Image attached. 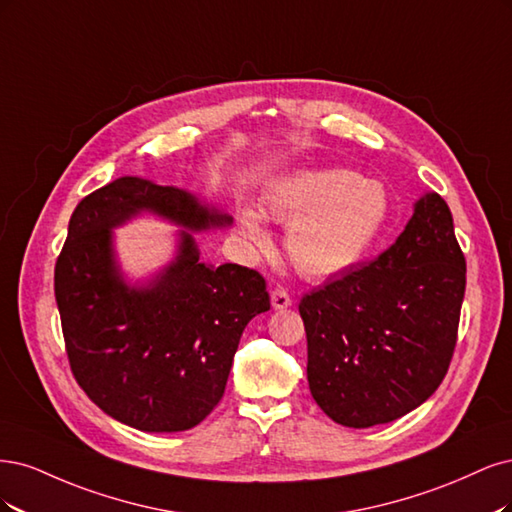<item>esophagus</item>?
<instances>
[{
    "mask_svg": "<svg viewBox=\"0 0 512 512\" xmlns=\"http://www.w3.org/2000/svg\"><path fill=\"white\" fill-rule=\"evenodd\" d=\"M291 306V295L285 289H274L272 291V308L274 310H285Z\"/></svg>",
    "mask_w": 512,
    "mask_h": 512,
    "instance_id": "1",
    "label": "esophagus"
}]
</instances>
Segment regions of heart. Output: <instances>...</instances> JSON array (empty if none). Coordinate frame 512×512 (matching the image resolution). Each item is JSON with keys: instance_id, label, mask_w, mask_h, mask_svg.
Wrapping results in <instances>:
<instances>
[{"instance_id": "heart-1", "label": "heart", "mask_w": 512, "mask_h": 512, "mask_svg": "<svg viewBox=\"0 0 512 512\" xmlns=\"http://www.w3.org/2000/svg\"><path fill=\"white\" fill-rule=\"evenodd\" d=\"M391 200L381 180L344 168L291 172L268 189L261 212L289 225L287 253L306 278H332L366 257L389 219ZM261 214L244 206L238 229L257 249H268L270 234Z\"/></svg>"}]
</instances>
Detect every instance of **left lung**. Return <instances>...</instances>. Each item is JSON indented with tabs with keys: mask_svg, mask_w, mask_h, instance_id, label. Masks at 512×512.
Wrapping results in <instances>:
<instances>
[{
	"mask_svg": "<svg viewBox=\"0 0 512 512\" xmlns=\"http://www.w3.org/2000/svg\"><path fill=\"white\" fill-rule=\"evenodd\" d=\"M464 291L451 210L425 193L385 253L300 302L308 385L325 415L361 430L430 398L451 364Z\"/></svg>",
	"mask_w": 512,
	"mask_h": 512,
	"instance_id": "1",
	"label": "left lung"
}]
</instances>
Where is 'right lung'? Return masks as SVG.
Returning a JSON list of instances; mask_svg holds the SVG:
<instances>
[{
    "label": "right lung",
    "mask_w": 512,
    "mask_h": 512,
    "mask_svg": "<svg viewBox=\"0 0 512 512\" xmlns=\"http://www.w3.org/2000/svg\"><path fill=\"white\" fill-rule=\"evenodd\" d=\"M151 211L184 229L177 257L131 286L111 229ZM178 187L121 176L82 200L55 266V298L74 378L106 415L140 432H185L223 398L246 323L270 310L266 280L200 259L191 232L232 225Z\"/></svg>",
    "instance_id": "right-lung-1"
}]
</instances>
